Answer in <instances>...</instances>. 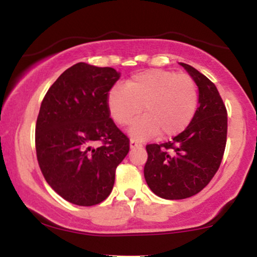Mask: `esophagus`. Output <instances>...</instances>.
Here are the masks:
<instances>
[{"instance_id": "1", "label": "esophagus", "mask_w": 257, "mask_h": 257, "mask_svg": "<svg viewBox=\"0 0 257 257\" xmlns=\"http://www.w3.org/2000/svg\"><path fill=\"white\" fill-rule=\"evenodd\" d=\"M129 145H131V149H138V147H141V143H139V141L134 140V139H131V141H129Z\"/></svg>"}]
</instances>
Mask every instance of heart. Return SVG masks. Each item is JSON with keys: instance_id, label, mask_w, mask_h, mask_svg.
<instances>
[{"instance_id": "heart-1", "label": "heart", "mask_w": 257, "mask_h": 257, "mask_svg": "<svg viewBox=\"0 0 257 257\" xmlns=\"http://www.w3.org/2000/svg\"><path fill=\"white\" fill-rule=\"evenodd\" d=\"M198 90L187 75L162 69L137 73L124 85L116 84L107 94L111 117L119 125L133 122L141 111V117L129 128L133 138L145 140L162 133L164 138L185 131L196 114Z\"/></svg>"}]
</instances>
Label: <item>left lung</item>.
<instances>
[{"label":"left lung","instance_id":"left-lung-1","mask_svg":"<svg viewBox=\"0 0 257 257\" xmlns=\"http://www.w3.org/2000/svg\"><path fill=\"white\" fill-rule=\"evenodd\" d=\"M180 65L198 87L199 107L173 141L146 146L145 180L164 199H185L200 192L219 169L226 147L227 111L217 88L191 65Z\"/></svg>","mask_w":257,"mask_h":257}]
</instances>
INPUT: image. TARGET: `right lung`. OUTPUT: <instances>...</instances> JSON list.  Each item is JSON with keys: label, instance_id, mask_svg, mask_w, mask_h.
I'll return each mask as SVG.
<instances>
[{"label": "right lung", "instance_id": "add662e5", "mask_svg": "<svg viewBox=\"0 0 257 257\" xmlns=\"http://www.w3.org/2000/svg\"><path fill=\"white\" fill-rule=\"evenodd\" d=\"M120 73L78 63L47 91L36 123L41 172L53 190L76 205L110 196L116 168L129 152V139L110 118L107 94ZM98 141L103 146L94 148Z\"/></svg>", "mask_w": 257, "mask_h": 257}]
</instances>
